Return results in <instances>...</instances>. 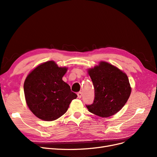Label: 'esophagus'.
<instances>
[{
  "label": "esophagus",
  "mask_w": 157,
  "mask_h": 157,
  "mask_svg": "<svg viewBox=\"0 0 157 157\" xmlns=\"http://www.w3.org/2000/svg\"><path fill=\"white\" fill-rule=\"evenodd\" d=\"M77 95H78V97L79 98H81V97H82V93H81V92H78V93L77 94Z\"/></svg>",
  "instance_id": "34e87169"
}]
</instances>
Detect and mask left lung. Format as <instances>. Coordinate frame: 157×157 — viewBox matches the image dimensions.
Masks as SVG:
<instances>
[{
    "label": "left lung",
    "instance_id": "8db88e82",
    "mask_svg": "<svg viewBox=\"0 0 157 157\" xmlns=\"http://www.w3.org/2000/svg\"><path fill=\"white\" fill-rule=\"evenodd\" d=\"M95 90L92 104L86 105L88 111L106 118L118 113L128 101L131 88L126 74L105 62L88 70Z\"/></svg>",
    "mask_w": 157,
    "mask_h": 157
}]
</instances>
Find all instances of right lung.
I'll use <instances>...</instances> for the list:
<instances>
[{
	"label": "right lung",
	"instance_id": "obj_1",
	"mask_svg": "<svg viewBox=\"0 0 157 157\" xmlns=\"http://www.w3.org/2000/svg\"><path fill=\"white\" fill-rule=\"evenodd\" d=\"M67 68L59 67L53 61L39 65L27 77L24 94L30 111L44 121L56 120L67 111L77 95L62 80Z\"/></svg>",
	"mask_w": 157,
	"mask_h": 157
}]
</instances>
